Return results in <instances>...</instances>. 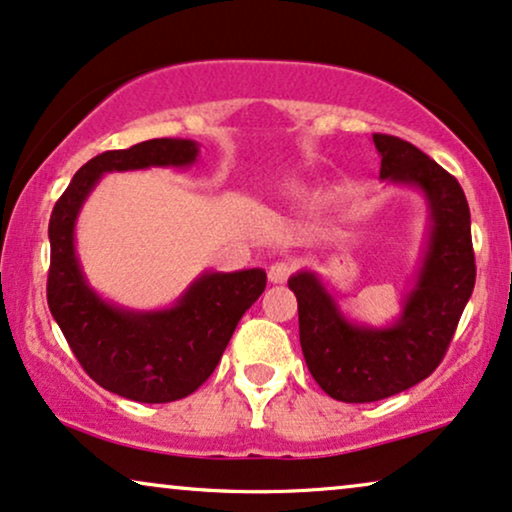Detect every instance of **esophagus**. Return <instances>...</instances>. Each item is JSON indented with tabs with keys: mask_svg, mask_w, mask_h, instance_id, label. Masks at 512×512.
<instances>
[{
	"mask_svg": "<svg viewBox=\"0 0 512 512\" xmlns=\"http://www.w3.org/2000/svg\"><path fill=\"white\" fill-rule=\"evenodd\" d=\"M291 275V265L287 263V261H277V263H272L270 265V270H268V280L272 282V284H282V282H287V277Z\"/></svg>",
	"mask_w": 512,
	"mask_h": 512,
	"instance_id": "1",
	"label": "esophagus"
}]
</instances>
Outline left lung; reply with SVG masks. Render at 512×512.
<instances>
[{"label": "left lung", "instance_id": "1", "mask_svg": "<svg viewBox=\"0 0 512 512\" xmlns=\"http://www.w3.org/2000/svg\"><path fill=\"white\" fill-rule=\"evenodd\" d=\"M374 145L381 181L416 190L428 209L426 244L400 315L383 327L357 322L315 270L289 277L310 374L329 397L355 404L386 400L433 374L475 287L470 209L459 181L402 138L374 134Z\"/></svg>", "mask_w": 512, "mask_h": 512}]
</instances>
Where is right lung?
I'll use <instances>...</instances> for the list:
<instances>
[{
  "instance_id": "1",
  "label": "right lung",
  "mask_w": 512,
  "mask_h": 512,
  "mask_svg": "<svg viewBox=\"0 0 512 512\" xmlns=\"http://www.w3.org/2000/svg\"><path fill=\"white\" fill-rule=\"evenodd\" d=\"M197 155L199 143L190 138H152L103 152L77 171L51 211L49 310L86 374L126 400L159 404L195 393L268 280L263 268L204 270L174 303L155 310L112 303L86 280L75 228L101 178L112 171L190 169Z\"/></svg>"
}]
</instances>
